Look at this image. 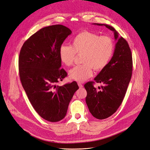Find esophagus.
<instances>
[{
	"mask_svg": "<svg viewBox=\"0 0 150 150\" xmlns=\"http://www.w3.org/2000/svg\"><path fill=\"white\" fill-rule=\"evenodd\" d=\"M78 85H79V86L80 88H81L83 87V85L81 83H78Z\"/></svg>",
	"mask_w": 150,
	"mask_h": 150,
	"instance_id": "1",
	"label": "esophagus"
}]
</instances>
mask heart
<instances>
[{
	"mask_svg": "<svg viewBox=\"0 0 150 150\" xmlns=\"http://www.w3.org/2000/svg\"><path fill=\"white\" fill-rule=\"evenodd\" d=\"M114 51V42L108 36H100L96 33L84 31L76 35L71 41V46L62 44L59 47L60 59L69 67L74 63L75 55H81V65L69 71V77L79 82H83L93 75V69L101 71L109 63Z\"/></svg>",
	"mask_w": 150,
	"mask_h": 150,
	"instance_id": "b5f03b06",
	"label": "heart"
}]
</instances>
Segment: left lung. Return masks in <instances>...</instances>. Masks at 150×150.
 Here are the masks:
<instances>
[{"mask_svg":"<svg viewBox=\"0 0 150 150\" xmlns=\"http://www.w3.org/2000/svg\"><path fill=\"white\" fill-rule=\"evenodd\" d=\"M105 26L114 32L115 44L113 56L108 65L95 78L96 83H102L101 90L93 86V81L84 85L87 92L86 103L94 117L106 119L119 108L122 103L132 74V55L128 42L111 26L106 24L93 23ZM98 89H100L98 87Z\"/></svg>","mask_w":150,"mask_h":150,"instance_id":"left-lung-1","label":"left lung"}]
</instances>
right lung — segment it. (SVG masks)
Returning a JSON list of instances; mask_svg holds the SVG:
<instances>
[{
    "label": "right lung",
    "instance_id": "1",
    "mask_svg": "<svg viewBox=\"0 0 150 150\" xmlns=\"http://www.w3.org/2000/svg\"><path fill=\"white\" fill-rule=\"evenodd\" d=\"M71 33L62 25L44 27L25 42L19 55L20 78L27 96L37 113L52 122L65 117L79 88L76 81L56 85L67 75L60 69L59 50Z\"/></svg>",
    "mask_w": 150,
    "mask_h": 150
}]
</instances>
